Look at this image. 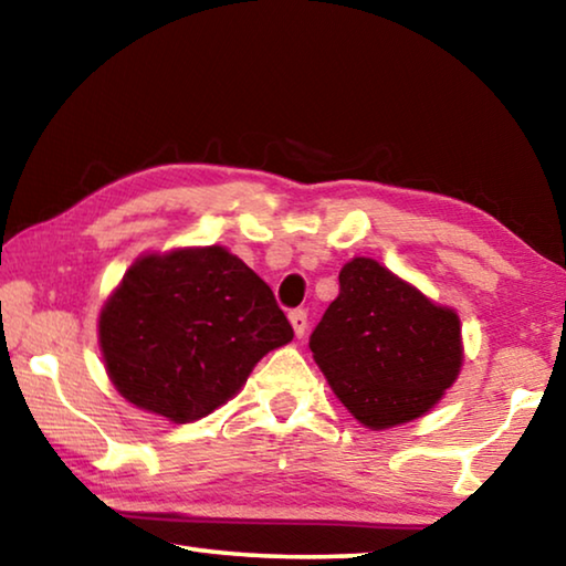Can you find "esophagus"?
I'll return each instance as SVG.
<instances>
[{
	"label": "esophagus",
	"instance_id": "esophagus-1",
	"mask_svg": "<svg viewBox=\"0 0 566 566\" xmlns=\"http://www.w3.org/2000/svg\"><path fill=\"white\" fill-rule=\"evenodd\" d=\"M290 322H292V329H294V334L296 337H304V332H306V312L304 310H294V312H290Z\"/></svg>",
	"mask_w": 566,
	"mask_h": 566
}]
</instances>
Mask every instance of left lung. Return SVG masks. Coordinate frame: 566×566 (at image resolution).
<instances>
[{"instance_id": "obj_1", "label": "left lung", "mask_w": 566, "mask_h": 566, "mask_svg": "<svg viewBox=\"0 0 566 566\" xmlns=\"http://www.w3.org/2000/svg\"><path fill=\"white\" fill-rule=\"evenodd\" d=\"M314 361L354 419L387 429L427 415L462 367V327L387 266L354 256L310 337Z\"/></svg>"}]
</instances>
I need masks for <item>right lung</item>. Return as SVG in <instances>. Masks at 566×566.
<instances>
[{
	"mask_svg": "<svg viewBox=\"0 0 566 566\" xmlns=\"http://www.w3.org/2000/svg\"><path fill=\"white\" fill-rule=\"evenodd\" d=\"M292 337L266 282L217 244L139 256L99 314L112 385L175 424L222 407Z\"/></svg>",
	"mask_w": 566,
	"mask_h": 566,
	"instance_id": "obj_1",
	"label": "right lung"
}]
</instances>
